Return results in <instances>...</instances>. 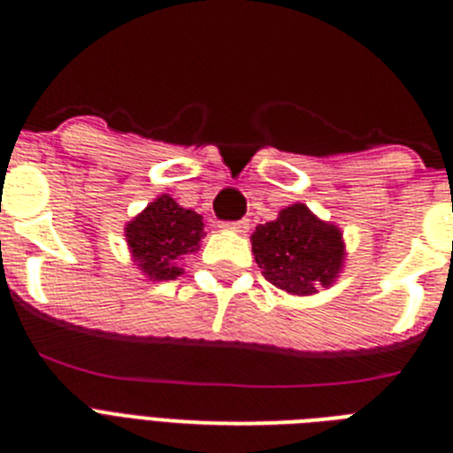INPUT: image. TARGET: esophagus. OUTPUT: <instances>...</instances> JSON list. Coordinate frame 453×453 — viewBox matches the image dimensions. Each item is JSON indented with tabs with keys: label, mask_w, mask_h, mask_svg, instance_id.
<instances>
[{
	"label": "esophagus",
	"mask_w": 453,
	"mask_h": 453,
	"mask_svg": "<svg viewBox=\"0 0 453 453\" xmlns=\"http://www.w3.org/2000/svg\"><path fill=\"white\" fill-rule=\"evenodd\" d=\"M224 231H234V234L245 235L250 231V219H238V222H222L219 224Z\"/></svg>",
	"instance_id": "1"
}]
</instances>
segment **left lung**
<instances>
[{"label": "left lung", "instance_id": "left-lung-1", "mask_svg": "<svg viewBox=\"0 0 453 453\" xmlns=\"http://www.w3.org/2000/svg\"><path fill=\"white\" fill-rule=\"evenodd\" d=\"M251 251L263 276L290 295L329 288L345 263V242L335 224L324 222L306 203H292L251 234Z\"/></svg>", "mask_w": 453, "mask_h": 453}]
</instances>
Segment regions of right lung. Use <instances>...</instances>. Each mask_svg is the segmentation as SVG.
I'll list each match as a JSON object with an SVG mask.
<instances>
[{
  "instance_id": "right-lung-1",
  "label": "right lung",
  "mask_w": 453,
  "mask_h": 453,
  "mask_svg": "<svg viewBox=\"0 0 453 453\" xmlns=\"http://www.w3.org/2000/svg\"><path fill=\"white\" fill-rule=\"evenodd\" d=\"M124 235L131 258L150 281H172L183 274V256L199 250L203 222L202 215L161 195L124 226Z\"/></svg>"
}]
</instances>
